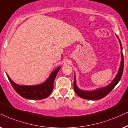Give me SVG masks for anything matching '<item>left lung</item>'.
I'll return each instance as SVG.
<instances>
[{"instance_id":"1","label":"left lung","mask_w":128,"mask_h":128,"mask_svg":"<svg viewBox=\"0 0 128 128\" xmlns=\"http://www.w3.org/2000/svg\"><path fill=\"white\" fill-rule=\"evenodd\" d=\"M117 36V35H116ZM118 38V36H117ZM119 42L120 43V48H121V56H122V58H121L120 66L119 68V72H118L117 75L114 78V80L112 81V82L109 85L106 86L105 87H103L101 88H98V89L93 90V91H84L79 89L78 87H77L76 83V77L74 76V90L75 93L77 94L79 97L81 98H84V99L88 100H98L101 99L105 97L109 94L112 90L114 88V87L116 86V85L119 83L120 81L121 77H122L123 71H124V56H123L122 52V46L121 44V42L120 40L119 39Z\"/></svg>"}]
</instances>
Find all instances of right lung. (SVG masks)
Masks as SVG:
<instances>
[{
  "mask_svg": "<svg viewBox=\"0 0 128 128\" xmlns=\"http://www.w3.org/2000/svg\"><path fill=\"white\" fill-rule=\"evenodd\" d=\"M60 68L58 67L51 72L47 80L39 85L20 86L14 83L8 75L7 76L13 88L22 98L32 100H41L46 98L51 93L54 87V80Z\"/></svg>",
  "mask_w": 128,
  "mask_h": 128,
  "instance_id": "obj_1",
  "label": "right lung"
}]
</instances>
